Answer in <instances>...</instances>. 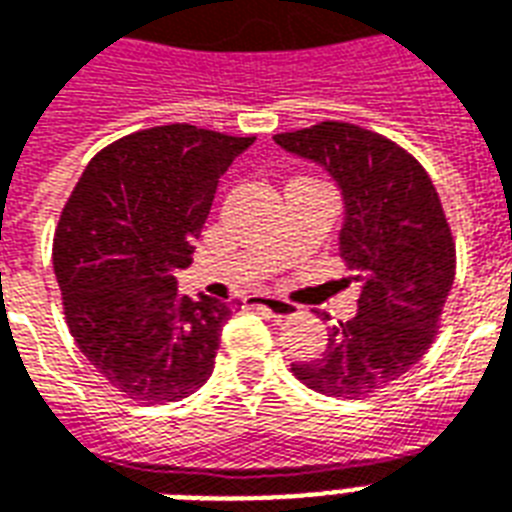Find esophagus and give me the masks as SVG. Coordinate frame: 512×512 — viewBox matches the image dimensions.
<instances>
[{
  "label": "esophagus",
  "instance_id": "obj_1",
  "mask_svg": "<svg viewBox=\"0 0 512 512\" xmlns=\"http://www.w3.org/2000/svg\"><path fill=\"white\" fill-rule=\"evenodd\" d=\"M247 303H252V306L257 308H265V311L276 319H287L298 314V306H295V303H290V300L284 298H276V295H249Z\"/></svg>",
  "mask_w": 512,
  "mask_h": 512
}]
</instances>
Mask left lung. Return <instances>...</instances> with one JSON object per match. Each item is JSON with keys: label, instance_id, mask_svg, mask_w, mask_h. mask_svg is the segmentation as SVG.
I'll use <instances>...</instances> for the list:
<instances>
[{"label": "left lung", "instance_id": "left-lung-1", "mask_svg": "<svg viewBox=\"0 0 512 512\" xmlns=\"http://www.w3.org/2000/svg\"><path fill=\"white\" fill-rule=\"evenodd\" d=\"M273 142L325 166L341 187V257L362 284L357 317L330 327L317 360L292 365L300 384L360 400L427 354L454 284L456 247L438 190L400 144L325 120Z\"/></svg>", "mask_w": 512, "mask_h": 512}]
</instances>
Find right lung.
Returning <instances> with one entry per match:
<instances>
[{
    "label": "right lung",
    "instance_id": "right-lung-1",
    "mask_svg": "<svg viewBox=\"0 0 512 512\" xmlns=\"http://www.w3.org/2000/svg\"><path fill=\"white\" fill-rule=\"evenodd\" d=\"M255 136L171 123L117 139L88 163L53 236V271L77 349L144 405L177 403L209 381L239 300L187 298L220 177Z\"/></svg>",
    "mask_w": 512,
    "mask_h": 512
}]
</instances>
